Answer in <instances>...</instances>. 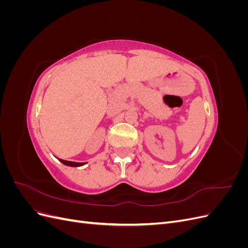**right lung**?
Listing matches in <instances>:
<instances>
[{
    "mask_svg": "<svg viewBox=\"0 0 248 248\" xmlns=\"http://www.w3.org/2000/svg\"><path fill=\"white\" fill-rule=\"evenodd\" d=\"M62 163L66 164V166H69V167H80L82 166V162H74V161H67V160H63V159H60Z\"/></svg>",
    "mask_w": 248,
    "mask_h": 248,
    "instance_id": "obj_1",
    "label": "right lung"
}]
</instances>
